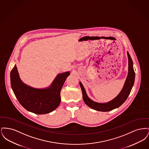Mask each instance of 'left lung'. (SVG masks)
Returning <instances> with one entry per match:
<instances>
[{
  "label": "left lung",
  "mask_w": 149,
  "mask_h": 149,
  "mask_svg": "<svg viewBox=\"0 0 149 149\" xmlns=\"http://www.w3.org/2000/svg\"><path fill=\"white\" fill-rule=\"evenodd\" d=\"M127 56L128 58V72L127 77L126 80L123 88L122 89L120 93L111 101L105 103H99L93 101L87 96L85 89L81 83H79L82 91L83 100L88 106L96 111L108 112L119 107L126 101L134 85L135 78V72L133 67V62L128 52H127Z\"/></svg>",
  "instance_id": "obj_1"
}]
</instances>
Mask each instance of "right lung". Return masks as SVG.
Returning <instances> with one entry per match:
<instances>
[{"label":"right lung","instance_id":"obj_1","mask_svg":"<svg viewBox=\"0 0 149 149\" xmlns=\"http://www.w3.org/2000/svg\"><path fill=\"white\" fill-rule=\"evenodd\" d=\"M70 72L57 75L50 87L36 89L24 84L21 80L16 65L10 71V84L19 103L26 110L38 114L54 111L61 102L60 92Z\"/></svg>","mask_w":149,"mask_h":149}]
</instances>
